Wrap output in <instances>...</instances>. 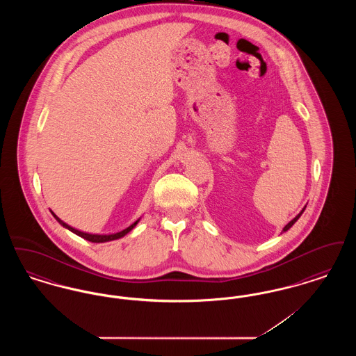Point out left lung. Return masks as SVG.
<instances>
[{
  "label": "left lung",
  "mask_w": 356,
  "mask_h": 356,
  "mask_svg": "<svg viewBox=\"0 0 356 356\" xmlns=\"http://www.w3.org/2000/svg\"><path fill=\"white\" fill-rule=\"evenodd\" d=\"M303 212H305V208H303V211H302V212H300V213H299V215H298V216H295V218H293V219H292V220L289 221V222H288L287 225H286V227H284V228H283V231H284V232H286V231H288V229H289V228H291V227H292V225H293V224H295V222H296V220H298V219H299V218H300V215H302V213H303Z\"/></svg>",
  "instance_id": "left-lung-1"
}]
</instances>
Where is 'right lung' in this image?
Wrapping results in <instances>:
<instances>
[{"label": "right lung", "mask_w": 356, "mask_h": 356, "mask_svg": "<svg viewBox=\"0 0 356 356\" xmlns=\"http://www.w3.org/2000/svg\"><path fill=\"white\" fill-rule=\"evenodd\" d=\"M53 213V212H51ZM53 216L56 218V220L58 221L63 227H65V228H68L69 231H72L73 234H76V235H79V236L84 237L86 240H89V241H92V243H104V241H111V240H116V238H120V237L124 236V235H127L134 227H135L136 224L138 222V220H136L132 225H129L128 228H125V229H122V231H120L118 234H112V235H90V234H85V232H81V231H79V229H76V228H73V227H70L68 225L67 222H64V221L61 220L60 218H57L54 213H53Z\"/></svg>", "instance_id": "add662e5"}]
</instances>
